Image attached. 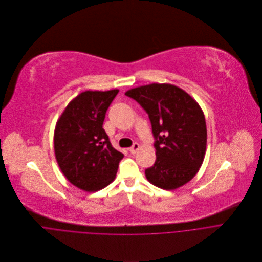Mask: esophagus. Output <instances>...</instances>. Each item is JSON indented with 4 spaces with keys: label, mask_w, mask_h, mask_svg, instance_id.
<instances>
[{
    "label": "esophagus",
    "mask_w": 262,
    "mask_h": 262,
    "mask_svg": "<svg viewBox=\"0 0 262 262\" xmlns=\"http://www.w3.org/2000/svg\"><path fill=\"white\" fill-rule=\"evenodd\" d=\"M139 148H140V145H139L138 143H135V144H134V145H133L128 150H129V152H130V153H133V154H134V153H136V152L139 150Z\"/></svg>",
    "instance_id": "1"
}]
</instances>
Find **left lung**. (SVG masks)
I'll return each mask as SVG.
<instances>
[{
	"instance_id": "obj_1",
	"label": "left lung",
	"mask_w": 262,
	"mask_h": 262,
	"mask_svg": "<svg viewBox=\"0 0 262 262\" xmlns=\"http://www.w3.org/2000/svg\"><path fill=\"white\" fill-rule=\"evenodd\" d=\"M125 96L148 113L155 138L156 160L145 169L156 187L173 190L189 182L203 164L207 125L196 101L180 87L152 83L132 89Z\"/></svg>"
}]
</instances>
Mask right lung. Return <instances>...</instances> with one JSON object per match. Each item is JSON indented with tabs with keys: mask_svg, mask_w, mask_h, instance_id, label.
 <instances>
[{
	"mask_svg": "<svg viewBox=\"0 0 262 262\" xmlns=\"http://www.w3.org/2000/svg\"><path fill=\"white\" fill-rule=\"evenodd\" d=\"M86 91L73 99L54 129V153L64 177L84 191H98L116 176L123 154L103 128L106 112L118 94Z\"/></svg>",
	"mask_w": 262,
	"mask_h": 262,
	"instance_id": "1",
	"label": "right lung"
}]
</instances>
